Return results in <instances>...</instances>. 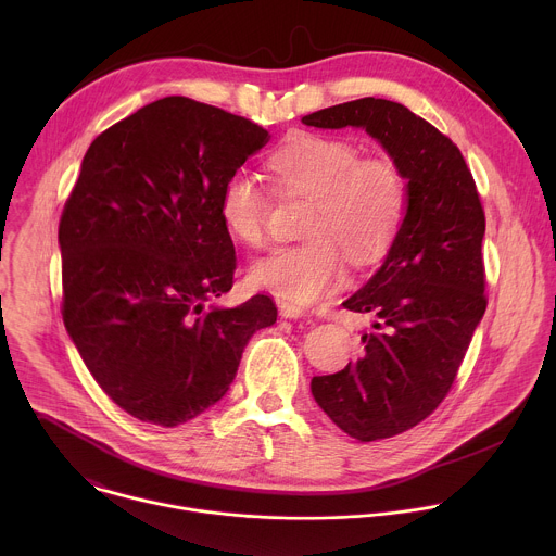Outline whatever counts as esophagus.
<instances>
[{
  "label": "esophagus",
  "mask_w": 556,
  "mask_h": 556,
  "mask_svg": "<svg viewBox=\"0 0 556 556\" xmlns=\"http://www.w3.org/2000/svg\"><path fill=\"white\" fill-rule=\"evenodd\" d=\"M278 311H280V317L282 318L306 317V311L302 306H298V304H291V302H280Z\"/></svg>",
  "instance_id": "obj_1"
}]
</instances>
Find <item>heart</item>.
Listing matches in <instances>:
<instances>
[{"mask_svg":"<svg viewBox=\"0 0 556 556\" xmlns=\"http://www.w3.org/2000/svg\"><path fill=\"white\" fill-rule=\"evenodd\" d=\"M287 190L313 197L304 238L250 265V282L293 304H313L338 289L346 276L344 252L357 263L386 254L404 218L408 184L402 166L386 154L364 156L344 139L304 135L269 159ZM225 229L245 245L267 238L269 201L256 179L233 170L218 201Z\"/></svg>","mask_w":556,"mask_h":556,"instance_id":"heart-1","label":"heart"}]
</instances>
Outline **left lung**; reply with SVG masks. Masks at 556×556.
<instances>
[{"instance_id":"obj_1","label":"left lung","mask_w":556,"mask_h":556,"mask_svg":"<svg viewBox=\"0 0 556 556\" xmlns=\"http://www.w3.org/2000/svg\"><path fill=\"white\" fill-rule=\"evenodd\" d=\"M315 128H364L406 175L402 225L377 274L346 302L370 313L364 355L315 377L313 396L357 441L390 439L447 396L485 313V218L460 150L404 104L359 98L302 117Z\"/></svg>"}]
</instances>
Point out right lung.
Segmentation results:
<instances>
[{"label": "right lung", "instance_id": "add662e5", "mask_svg": "<svg viewBox=\"0 0 556 556\" xmlns=\"http://www.w3.org/2000/svg\"><path fill=\"white\" fill-rule=\"evenodd\" d=\"M269 141L258 124L184 96L93 139L60 220L64 325L115 404L173 428L225 396L271 298L231 291L236 248L218 212L227 177Z\"/></svg>", "mask_w": 556, "mask_h": 556}]
</instances>
